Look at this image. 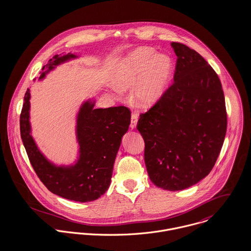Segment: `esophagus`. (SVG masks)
<instances>
[{"mask_svg": "<svg viewBox=\"0 0 251 251\" xmlns=\"http://www.w3.org/2000/svg\"><path fill=\"white\" fill-rule=\"evenodd\" d=\"M137 121H138V115H137V113L133 112V113L131 114V122H130V128H131V129L136 128Z\"/></svg>", "mask_w": 251, "mask_h": 251, "instance_id": "34e87169", "label": "esophagus"}]
</instances>
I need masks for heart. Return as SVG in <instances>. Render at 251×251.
Wrapping results in <instances>:
<instances>
[{
	"instance_id": "1",
	"label": "heart",
	"mask_w": 251,
	"mask_h": 251,
	"mask_svg": "<svg viewBox=\"0 0 251 251\" xmlns=\"http://www.w3.org/2000/svg\"><path fill=\"white\" fill-rule=\"evenodd\" d=\"M173 72V61L166 54L142 47L127 55L119 64L114 76L115 85L122 90L137 86L135 102L143 107L155 104L164 95Z\"/></svg>"
}]
</instances>
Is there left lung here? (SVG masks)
<instances>
[{
    "label": "left lung",
    "mask_w": 251,
    "mask_h": 251,
    "mask_svg": "<svg viewBox=\"0 0 251 251\" xmlns=\"http://www.w3.org/2000/svg\"><path fill=\"white\" fill-rule=\"evenodd\" d=\"M177 55L174 83L140 115L151 180L160 188L182 190L204 179L224 142L227 113L221 82L207 61L188 46L172 42Z\"/></svg>",
    "instance_id": "obj_1"
}]
</instances>
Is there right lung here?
<instances>
[{
    "instance_id": "add662e5",
    "label": "right lung",
    "mask_w": 251,
    "mask_h": 251,
    "mask_svg": "<svg viewBox=\"0 0 251 251\" xmlns=\"http://www.w3.org/2000/svg\"><path fill=\"white\" fill-rule=\"evenodd\" d=\"M73 58L76 56L71 53L55 55L42 68V72H42L39 79ZM30 98L28 89L20 114V133L37 177L48 190L63 198L82 203L100 198L110 185L122 137L130 125V110L126 106L95 109V101L84 102L77 115L78 160L71 166H56L40 152L31 135Z\"/></svg>"
}]
</instances>
